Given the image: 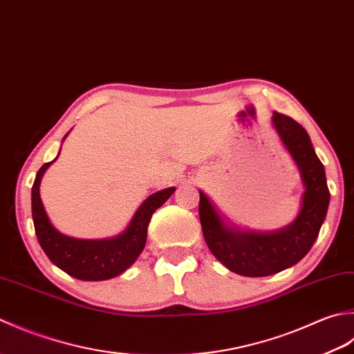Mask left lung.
I'll return each instance as SVG.
<instances>
[{
    "label": "left lung",
    "instance_id": "8db88e82",
    "mask_svg": "<svg viewBox=\"0 0 354 354\" xmlns=\"http://www.w3.org/2000/svg\"><path fill=\"white\" fill-rule=\"evenodd\" d=\"M272 124L306 187L299 214L290 225L273 232L235 230L200 191L198 214L207 248L223 266L243 277L273 275L301 261L318 238L330 203L326 171L306 129L278 111H273Z\"/></svg>",
    "mask_w": 354,
    "mask_h": 354
}]
</instances>
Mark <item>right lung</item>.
Segmentation results:
<instances>
[{"label":"right lung","instance_id":"obj_1","mask_svg":"<svg viewBox=\"0 0 354 354\" xmlns=\"http://www.w3.org/2000/svg\"><path fill=\"white\" fill-rule=\"evenodd\" d=\"M55 160L42 165L32 187L33 225L42 250L55 266L77 279L105 281L120 275L136 261L145 248L151 217L156 209L174 194L176 187H167L149 196L137 209L133 220L120 235L106 240H79L55 229L47 217L39 196L41 178Z\"/></svg>","mask_w":354,"mask_h":354}]
</instances>
